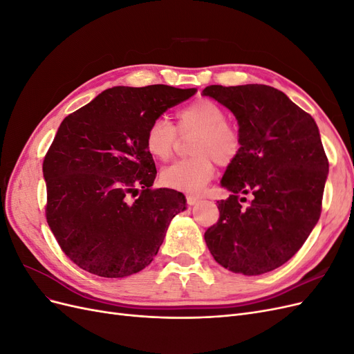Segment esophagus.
Listing matches in <instances>:
<instances>
[{"label":"esophagus","mask_w":354,"mask_h":354,"mask_svg":"<svg viewBox=\"0 0 354 354\" xmlns=\"http://www.w3.org/2000/svg\"><path fill=\"white\" fill-rule=\"evenodd\" d=\"M201 201V198L199 196H194V195H187L186 196V202H187V205H195L196 202H199Z\"/></svg>","instance_id":"obj_1"}]
</instances>
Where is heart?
Segmentation results:
<instances>
[{
    "mask_svg": "<svg viewBox=\"0 0 354 354\" xmlns=\"http://www.w3.org/2000/svg\"><path fill=\"white\" fill-rule=\"evenodd\" d=\"M174 127L159 116L149 124L145 146L153 159L165 162L178 146V134L190 136L189 159L165 167L160 173L162 185L186 194H198L216 173V162L226 167L236 160L242 151V137L236 127L227 122V112L209 99H198L181 108Z\"/></svg>",
    "mask_w": 354,
    "mask_h": 354,
    "instance_id": "1",
    "label": "heart"
}]
</instances>
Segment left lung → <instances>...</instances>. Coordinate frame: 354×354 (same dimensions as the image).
Returning <instances> with one entry per match:
<instances>
[{
  "mask_svg": "<svg viewBox=\"0 0 354 354\" xmlns=\"http://www.w3.org/2000/svg\"><path fill=\"white\" fill-rule=\"evenodd\" d=\"M203 95L233 112L242 137V151L221 178L232 195L217 201L208 250L234 273L274 270L301 248L322 212L329 164L317 125L269 85H209ZM241 194L252 195L246 209Z\"/></svg>",
  "mask_w": 354,
  "mask_h": 354,
  "instance_id": "1",
  "label": "left lung"
}]
</instances>
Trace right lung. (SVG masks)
<instances>
[{
  "label": "right lung",
  "instance_id": "right-lung-1",
  "mask_svg": "<svg viewBox=\"0 0 354 354\" xmlns=\"http://www.w3.org/2000/svg\"><path fill=\"white\" fill-rule=\"evenodd\" d=\"M195 93L164 84L113 87L60 124L42 162L46 218L81 269L124 277L152 263L186 199L152 187L156 167L145 146L146 130Z\"/></svg>",
  "mask_w": 354,
  "mask_h": 354
}]
</instances>
